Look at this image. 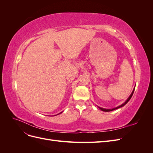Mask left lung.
Listing matches in <instances>:
<instances>
[{"label":"left lung","mask_w":153,"mask_h":153,"mask_svg":"<svg viewBox=\"0 0 153 153\" xmlns=\"http://www.w3.org/2000/svg\"><path fill=\"white\" fill-rule=\"evenodd\" d=\"M134 91H135V89H133V92H131V95L129 96V98H128V100L125 101V102L123 103V104H122L121 105H120V106H117V107H116V108H112V109H105V108H101V107H99L100 108V109H101V110L102 111H104V112H110V111H112V110H115V109H117V108H121V107H122V106H123L124 105H126L128 101H129V100L131 99V98L132 97V96H133V92H134Z\"/></svg>","instance_id":"1"}]
</instances>
